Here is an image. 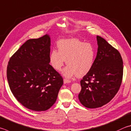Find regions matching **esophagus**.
<instances>
[{"instance_id": "1", "label": "esophagus", "mask_w": 131, "mask_h": 131, "mask_svg": "<svg viewBox=\"0 0 131 131\" xmlns=\"http://www.w3.org/2000/svg\"><path fill=\"white\" fill-rule=\"evenodd\" d=\"M63 82H64V84H67V83L71 82V81L65 78V79H63Z\"/></svg>"}]
</instances>
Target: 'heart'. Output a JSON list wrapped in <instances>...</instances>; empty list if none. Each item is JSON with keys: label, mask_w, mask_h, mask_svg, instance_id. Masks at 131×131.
I'll return each mask as SVG.
<instances>
[{"label": "heart", "mask_w": 131, "mask_h": 131, "mask_svg": "<svg viewBox=\"0 0 131 131\" xmlns=\"http://www.w3.org/2000/svg\"><path fill=\"white\" fill-rule=\"evenodd\" d=\"M57 47L58 51L53 49L50 53V63L54 69L60 71L66 61L68 65L63 71L65 77H81L92 69L96 56L92 44L72 38L59 41Z\"/></svg>", "instance_id": "heart-1"}]
</instances>
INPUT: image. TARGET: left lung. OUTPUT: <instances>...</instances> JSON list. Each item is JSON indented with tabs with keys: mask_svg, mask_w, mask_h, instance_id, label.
Wrapping results in <instances>:
<instances>
[{
	"mask_svg": "<svg viewBox=\"0 0 131 131\" xmlns=\"http://www.w3.org/2000/svg\"><path fill=\"white\" fill-rule=\"evenodd\" d=\"M97 56L92 69L81 80L80 103L88 108L108 103L119 90L123 79V62L117 49L97 36Z\"/></svg>",
	"mask_w": 131,
	"mask_h": 131,
	"instance_id": "obj_1",
	"label": "left lung"
}]
</instances>
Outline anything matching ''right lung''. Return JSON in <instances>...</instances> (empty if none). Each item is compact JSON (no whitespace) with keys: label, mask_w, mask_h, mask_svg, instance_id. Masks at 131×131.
I'll list each match as a JSON object with an SVG mask.
<instances>
[{"label":"right lung","mask_w":131,"mask_h":131,"mask_svg":"<svg viewBox=\"0 0 131 131\" xmlns=\"http://www.w3.org/2000/svg\"><path fill=\"white\" fill-rule=\"evenodd\" d=\"M50 38L27 40L9 59L7 77L16 100L27 109L45 111L56 103L63 85L60 74L50 65Z\"/></svg>","instance_id":"obj_1"}]
</instances>
